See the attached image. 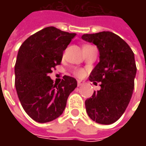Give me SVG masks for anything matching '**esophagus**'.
I'll return each instance as SVG.
<instances>
[{"mask_svg": "<svg viewBox=\"0 0 146 146\" xmlns=\"http://www.w3.org/2000/svg\"><path fill=\"white\" fill-rule=\"evenodd\" d=\"M77 84H78L79 87H80V86H82V85H83V82H82L81 80H78V81H77Z\"/></svg>", "mask_w": 146, "mask_h": 146, "instance_id": "esophagus-1", "label": "esophagus"}]
</instances>
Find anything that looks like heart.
<instances>
[{
    "mask_svg": "<svg viewBox=\"0 0 146 146\" xmlns=\"http://www.w3.org/2000/svg\"><path fill=\"white\" fill-rule=\"evenodd\" d=\"M76 75L79 77H81L84 76V70H77L76 71Z\"/></svg>",
    "mask_w": 146,
    "mask_h": 146,
    "instance_id": "1",
    "label": "heart"
}]
</instances>
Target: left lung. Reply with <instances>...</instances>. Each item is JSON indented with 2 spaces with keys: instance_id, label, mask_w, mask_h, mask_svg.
Listing matches in <instances>:
<instances>
[{
  "instance_id": "obj_1",
  "label": "left lung",
  "mask_w": 146,
  "mask_h": 146,
  "mask_svg": "<svg viewBox=\"0 0 146 146\" xmlns=\"http://www.w3.org/2000/svg\"><path fill=\"white\" fill-rule=\"evenodd\" d=\"M81 38L97 45L100 55L88 79L94 84L101 82V89L85 101L87 114L98 123L111 124L124 113L132 98L137 74L134 53L110 31L84 34Z\"/></svg>"
}]
</instances>
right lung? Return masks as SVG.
Wrapping results in <instances>:
<instances>
[{
    "label": "right lung",
    "mask_w": 146,
    "mask_h": 146,
    "mask_svg": "<svg viewBox=\"0 0 146 146\" xmlns=\"http://www.w3.org/2000/svg\"><path fill=\"white\" fill-rule=\"evenodd\" d=\"M76 35L48 27L20 46L14 66L15 88L23 110L38 123L58 118L77 87L73 77L64 76L60 84H54L48 76L55 66L61 64L63 51Z\"/></svg>",
    "instance_id": "add662e5"
}]
</instances>
